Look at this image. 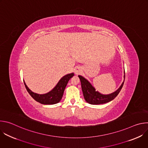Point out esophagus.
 Instances as JSON below:
<instances>
[{"label":"esophagus","mask_w":148,"mask_h":148,"mask_svg":"<svg viewBox=\"0 0 148 148\" xmlns=\"http://www.w3.org/2000/svg\"><path fill=\"white\" fill-rule=\"evenodd\" d=\"M74 73L76 75L79 74L81 73V69L78 66L75 67V69H74Z\"/></svg>","instance_id":"obj_1"}]
</instances>
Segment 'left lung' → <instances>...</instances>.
<instances>
[{"instance_id":"left-lung-1","label":"left lung","mask_w":148,"mask_h":148,"mask_svg":"<svg viewBox=\"0 0 148 148\" xmlns=\"http://www.w3.org/2000/svg\"><path fill=\"white\" fill-rule=\"evenodd\" d=\"M123 81L120 87L115 91L109 94H103L98 91H96L95 87L88 79L81 75H78L81 81V88L84 98L86 102L91 105H99L107 103L113 100L119 93L123 87L125 81V70L123 71Z\"/></svg>"}]
</instances>
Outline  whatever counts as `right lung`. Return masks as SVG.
Returning <instances> with one entry per match:
<instances>
[{
  "mask_svg": "<svg viewBox=\"0 0 148 148\" xmlns=\"http://www.w3.org/2000/svg\"><path fill=\"white\" fill-rule=\"evenodd\" d=\"M74 75V74L72 73L63 76L51 91L44 94H40L33 92L27 86L25 81H23L27 91L35 101L41 104L53 105L58 103L61 101L69 81Z\"/></svg>",
  "mask_w": 148,
  "mask_h": 148,
  "instance_id": "add662e5",
  "label": "right lung"
}]
</instances>
